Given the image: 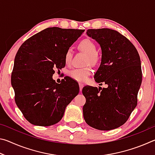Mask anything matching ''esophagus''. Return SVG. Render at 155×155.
<instances>
[{
  "instance_id": "1",
  "label": "esophagus",
  "mask_w": 155,
  "mask_h": 155,
  "mask_svg": "<svg viewBox=\"0 0 155 155\" xmlns=\"http://www.w3.org/2000/svg\"><path fill=\"white\" fill-rule=\"evenodd\" d=\"M78 85H79V88H80V91H82V90H83V86H84V85L83 83H79L78 84Z\"/></svg>"
}]
</instances>
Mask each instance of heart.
<instances>
[{
  "mask_svg": "<svg viewBox=\"0 0 155 155\" xmlns=\"http://www.w3.org/2000/svg\"><path fill=\"white\" fill-rule=\"evenodd\" d=\"M79 48L81 51L88 54L87 59V64H90L92 65H96L98 64L99 58L97 54V48L96 44L92 41L89 39H85L79 43ZM72 58V52L71 50L69 49L65 54V64H70L71 63ZM91 72H92L91 69L89 67L85 68H75L70 72V76L75 81H79V82H85L91 74Z\"/></svg>",
  "mask_w": 155,
  "mask_h": 155,
  "instance_id": "obj_1",
  "label": "heart"
}]
</instances>
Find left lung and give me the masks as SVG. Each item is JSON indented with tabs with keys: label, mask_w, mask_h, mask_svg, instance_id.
Masks as SVG:
<instances>
[{
	"label": "left lung",
	"mask_w": 155,
	"mask_h": 155,
	"mask_svg": "<svg viewBox=\"0 0 155 155\" xmlns=\"http://www.w3.org/2000/svg\"><path fill=\"white\" fill-rule=\"evenodd\" d=\"M86 33L101 46V64L94 78L107 87L83 88L84 120L96 129H115L127 121L137 106L142 81L140 57L133 44L116 31L88 29Z\"/></svg>",
	"instance_id": "obj_1"
}]
</instances>
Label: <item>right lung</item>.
I'll list each match as a JSON object with an SVG mask.
<instances>
[{
	"instance_id": "obj_1",
	"label": "right lung",
	"mask_w": 155,
	"mask_h": 155,
	"mask_svg": "<svg viewBox=\"0 0 155 155\" xmlns=\"http://www.w3.org/2000/svg\"><path fill=\"white\" fill-rule=\"evenodd\" d=\"M85 30L50 27L31 37L18 49L12 74L15 101L31 124L48 127L59 122L79 92L77 85L52 79L54 68L65 67V54Z\"/></svg>"
}]
</instances>
